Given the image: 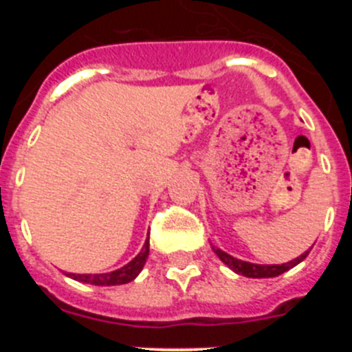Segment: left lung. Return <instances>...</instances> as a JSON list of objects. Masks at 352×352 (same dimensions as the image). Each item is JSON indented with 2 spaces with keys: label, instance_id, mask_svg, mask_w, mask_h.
Wrapping results in <instances>:
<instances>
[{
  "label": "left lung",
  "instance_id": "8db88e82",
  "mask_svg": "<svg viewBox=\"0 0 352 352\" xmlns=\"http://www.w3.org/2000/svg\"><path fill=\"white\" fill-rule=\"evenodd\" d=\"M213 250L214 254L220 257V261H222L223 264H227L232 272L238 273V275L248 276V278H272V276L282 275L284 272H287V270L294 268L296 264H300L305 257L309 256V252H310L307 250L305 254H301V256L296 257L294 261H289V263H284V264H254V263H247V261L236 259V257L229 256V254H226V252L220 250V248H213Z\"/></svg>",
  "mask_w": 352,
  "mask_h": 352
}]
</instances>
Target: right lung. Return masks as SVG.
<instances>
[{
	"instance_id": "obj_1",
	"label": "right lung",
	"mask_w": 352,
	"mask_h": 352,
	"mask_svg": "<svg viewBox=\"0 0 352 352\" xmlns=\"http://www.w3.org/2000/svg\"><path fill=\"white\" fill-rule=\"evenodd\" d=\"M148 254H149V236L144 241V247L141 248V252H139L138 256L133 257L129 264H125L123 268L111 273H96V275H76V273H68V276H72L74 280H79V282H84V284H91V285L129 284V282H132L133 278L141 273V270L144 268Z\"/></svg>"
}]
</instances>
